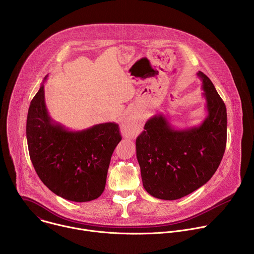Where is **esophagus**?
<instances>
[{
    "label": "esophagus",
    "instance_id": "34e87169",
    "mask_svg": "<svg viewBox=\"0 0 254 254\" xmlns=\"http://www.w3.org/2000/svg\"><path fill=\"white\" fill-rule=\"evenodd\" d=\"M136 125H137V124H136V121H135V120H132V119L127 120V121L124 123L122 128H123V130H124V132H125V131H127V130H129V129L135 127Z\"/></svg>",
    "mask_w": 254,
    "mask_h": 254
}]
</instances>
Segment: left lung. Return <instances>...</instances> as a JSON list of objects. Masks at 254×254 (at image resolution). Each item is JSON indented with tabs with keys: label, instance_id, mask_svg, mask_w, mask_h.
<instances>
[{
	"label": "left lung",
	"instance_id": "left-lung-1",
	"mask_svg": "<svg viewBox=\"0 0 254 254\" xmlns=\"http://www.w3.org/2000/svg\"><path fill=\"white\" fill-rule=\"evenodd\" d=\"M207 117L201 125L175 128L162 114L144 125L135 140L142 185L155 198L177 200L205 185L218 169L227 138V113L222 98L203 72Z\"/></svg>",
	"mask_w": 254,
	"mask_h": 254
}]
</instances>
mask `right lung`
I'll return each instance as SVG.
<instances>
[{
  "mask_svg": "<svg viewBox=\"0 0 254 254\" xmlns=\"http://www.w3.org/2000/svg\"><path fill=\"white\" fill-rule=\"evenodd\" d=\"M43 83L30 103L26 126L34 169L57 196L73 202L94 200L104 191L112 155L122 140L119 125L69 130L50 118Z\"/></svg>",
  "mask_w": 254,
  "mask_h": 254,
  "instance_id": "right-lung-1",
  "label": "right lung"
}]
</instances>
